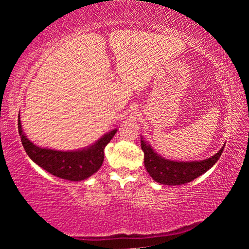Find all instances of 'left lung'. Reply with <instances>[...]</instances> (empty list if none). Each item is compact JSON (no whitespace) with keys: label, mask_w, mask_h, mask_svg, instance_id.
<instances>
[{"label":"left lung","mask_w":249,"mask_h":249,"mask_svg":"<svg viewBox=\"0 0 249 249\" xmlns=\"http://www.w3.org/2000/svg\"><path fill=\"white\" fill-rule=\"evenodd\" d=\"M142 150L144 151V163L146 170L156 182L167 185H180L190 182L203 175L220 159L224 146L217 153L200 161H175L159 156L149 144L141 141Z\"/></svg>","instance_id":"1"}]
</instances>
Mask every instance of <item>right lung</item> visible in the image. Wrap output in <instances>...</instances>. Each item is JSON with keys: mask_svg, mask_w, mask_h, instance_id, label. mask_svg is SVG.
I'll use <instances>...</instances> for the list:
<instances>
[{"mask_svg": "<svg viewBox=\"0 0 249 249\" xmlns=\"http://www.w3.org/2000/svg\"><path fill=\"white\" fill-rule=\"evenodd\" d=\"M117 129L104 134L98 142L87 148L71 151H61L36 146L25 136L18 115V133L25 151L36 165L58 178L81 181L98 171L104 160V148Z\"/></svg>", "mask_w": 249, "mask_h": 249, "instance_id": "add662e5", "label": "right lung"}]
</instances>
